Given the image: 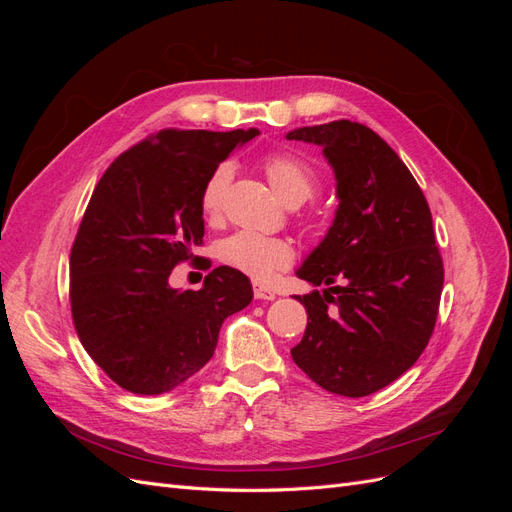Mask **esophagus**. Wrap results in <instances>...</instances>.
<instances>
[{"label": "esophagus", "instance_id": "1", "mask_svg": "<svg viewBox=\"0 0 512 512\" xmlns=\"http://www.w3.org/2000/svg\"><path fill=\"white\" fill-rule=\"evenodd\" d=\"M254 297L260 301H273L275 299V292L267 286H262L258 282H254Z\"/></svg>", "mask_w": 512, "mask_h": 512}]
</instances>
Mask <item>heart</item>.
I'll list each match as a JSON object with an SVG mask.
<instances>
[{"instance_id": "heart-1", "label": "heart", "mask_w": 512, "mask_h": 512, "mask_svg": "<svg viewBox=\"0 0 512 512\" xmlns=\"http://www.w3.org/2000/svg\"><path fill=\"white\" fill-rule=\"evenodd\" d=\"M262 170H265L275 194L288 205H301L318 188V170L288 151L269 153L262 160ZM228 183L230 166L218 164L200 190V209L207 215L220 211ZM218 258L230 269L250 275L258 282H269L277 271L286 269L294 260V247L282 237H265L258 232L239 230L220 241Z\"/></svg>"}]
</instances>
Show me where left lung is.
I'll return each mask as SVG.
<instances>
[{
	"instance_id": "obj_1",
	"label": "left lung",
	"mask_w": 512,
	"mask_h": 512,
	"mask_svg": "<svg viewBox=\"0 0 512 512\" xmlns=\"http://www.w3.org/2000/svg\"><path fill=\"white\" fill-rule=\"evenodd\" d=\"M288 141L320 145L337 179L329 235L297 271L329 286L307 309L292 361L322 389L365 397L408 371L429 344L444 284L431 211L408 166L374 130L339 119Z\"/></svg>"
}]
</instances>
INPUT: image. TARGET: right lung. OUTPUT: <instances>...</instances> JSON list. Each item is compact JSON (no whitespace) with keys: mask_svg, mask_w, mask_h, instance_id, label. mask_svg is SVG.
Listing matches in <instances>:
<instances>
[{"mask_svg":"<svg viewBox=\"0 0 512 512\" xmlns=\"http://www.w3.org/2000/svg\"><path fill=\"white\" fill-rule=\"evenodd\" d=\"M256 134L160 130L115 158L91 194L70 252L72 322L121 389H175L207 365L222 322L250 305L252 284L237 269H213L203 288L183 292L168 275L200 258L205 179Z\"/></svg>","mask_w":512,"mask_h":512,"instance_id":"right-lung-1","label":"right lung"}]
</instances>
